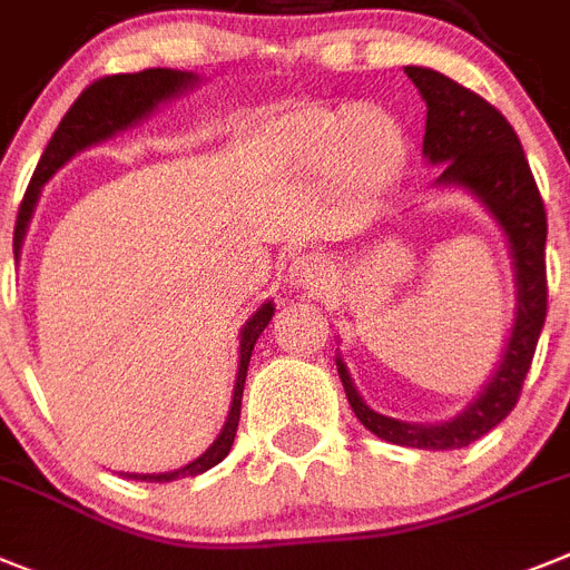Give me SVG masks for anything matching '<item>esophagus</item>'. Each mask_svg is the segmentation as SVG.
<instances>
[{
  "label": "esophagus",
  "mask_w": 570,
  "mask_h": 570,
  "mask_svg": "<svg viewBox=\"0 0 570 570\" xmlns=\"http://www.w3.org/2000/svg\"><path fill=\"white\" fill-rule=\"evenodd\" d=\"M291 285L299 288H320L325 279L332 276V262L325 259L323 253H299L288 267Z\"/></svg>",
  "instance_id": "1"
}]
</instances>
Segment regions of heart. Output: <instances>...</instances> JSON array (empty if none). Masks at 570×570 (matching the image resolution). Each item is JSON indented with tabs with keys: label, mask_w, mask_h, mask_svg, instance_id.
<instances>
[{
	"label": "heart",
	"mask_w": 570,
	"mask_h": 570,
	"mask_svg": "<svg viewBox=\"0 0 570 570\" xmlns=\"http://www.w3.org/2000/svg\"><path fill=\"white\" fill-rule=\"evenodd\" d=\"M296 129L323 158L345 155L360 181L383 184L403 160V138L395 120L377 109H314L296 118Z\"/></svg>",
	"instance_id": "b5f03b06"
}]
</instances>
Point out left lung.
Listing matches in <instances>:
<instances>
[{
	"instance_id": "1",
	"label": "left lung",
	"mask_w": 570,
	"mask_h": 570,
	"mask_svg": "<svg viewBox=\"0 0 570 570\" xmlns=\"http://www.w3.org/2000/svg\"><path fill=\"white\" fill-rule=\"evenodd\" d=\"M403 71L426 104L424 158L430 164H441L438 184L470 189L508 236L517 274V320L510 328L502 363L484 383L481 395L444 424H406L381 415L360 397L352 374L340 357L337 372L354 415L368 432L397 446L461 450L502 424L522 395V383L548 317V218L519 135L502 111L432 68L406 66Z\"/></svg>"
}]
</instances>
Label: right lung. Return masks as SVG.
I'll list each match as a JSON object with an SVG mask.
<instances>
[{
	"mask_svg": "<svg viewBox=\"0 0 570 570\" xmlns=\"http://www.w3.org/2000/svg\"><path fill=\"white\" fill-rule=\"evenodd\" d=\"M196 82L198 77L193 75V71H175V68H146V71H138V75H111L91 82L89 89L82 91L75 104H71V109L66 111V118L60 120L57 132L48 140L40 164L33 169V178L26 189V198L19 204L17 227H13V259H19L28 225H31L33 207L40 202L42 184H46L66 160H71L77 153L89 149V146L100 144V140L111 138V135L124 132V129L135 126L138 120L149 118V115L158 109V104L173 100V97H178L181 91L193 89ZM271 317H274V303L267 299V303L247 320L245 328H242V340H238V374L236 386H233L230 415H227L225 426H222L216 441L207 446V452H202L196 461H189L187 466L173 470V473H126V479L173 481L184 479V475L207 473V470L216 466L218 461H225V455L233 446V438H236L238 415H242V392H245L247 363H250L253 345H256L259 334L265 332V325L271 323Z\"/></svg>",
	"mask_w": 570,
	"mask_h": 570,
	"instance_id": "add662e5",
	"label": "right lung"
}]
</instances>
